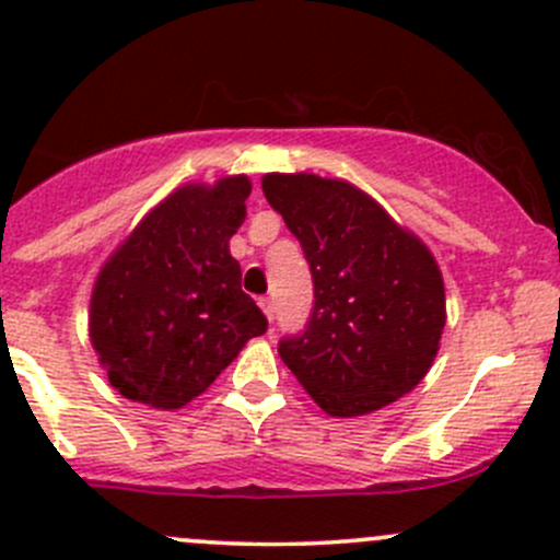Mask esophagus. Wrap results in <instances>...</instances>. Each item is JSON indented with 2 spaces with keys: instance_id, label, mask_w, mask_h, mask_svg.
<instances>
[{
  "instance_id": "esophagus-1",
  "label": "esophagus",
  "mask_w": 560,
  "mask_h": 560,
  "mask_svg": "<svg viewBox=\"0 0 560 560\" xmlns=\"http://www.w3.org/2000/svg\"><path fill=\"white\" fill-rule=\"evenodd\" d=\"M259 308L268 316V322H273V301H270V298H259Z\"/></svg>"
}]
</instances>
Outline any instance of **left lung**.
<instances>
[{
	"mask_svg": "<svg viewBox=\"0 0 560 560\" xmlns=\"http://www.w3.org/2000/svg\"><path fill=\"white\" fill-rule=\"evenodd\" d=\"M262 191L312 265L314 308L279 354L330 417H363L404 398L436 360L447 322L431 248L354 184L268 173Z\"/></svg>",
	"mask_w": 560,
	"mask_h": 560,
	"instance_id": "obj_1",
	"label": "left lung"
}]
</instances>
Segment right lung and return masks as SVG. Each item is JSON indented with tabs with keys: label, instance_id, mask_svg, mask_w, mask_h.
I'll return each instance as SVG.
<instances>
[{
	"label": "right lung",
	"instance_id": "right-lung-1",
	"mask_svg": "<svg viewBox=\"0 0 560 560\" xmlns=\"http://www.w3.org/2000/svg\"><path fill=\"white\" fill-rule=\"evenodd\" d=\"M248 195V175L178 186L100 268L89 338L124 398L184 409L268 330L230 254Z\"/></svg>",
	"mask_w": 560,
	"mask_h": 560
}]
</instances>
